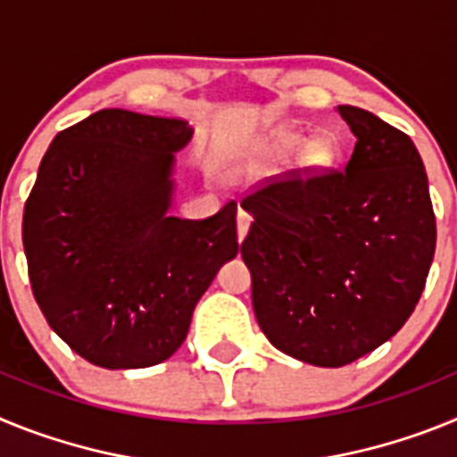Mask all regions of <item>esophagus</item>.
<instances>
[{
    "instance_id": "1",
    "label": "esophagus",
    "mask_w": 457,
    "mask_h": 457,
    "mask_svg": "<svg viewBox=\"0 0 457 457\" xmlns=\"http://www.w3.org/2000/svg\"><path fill=\"white\" fill-rule=\"evenodd\" d=\"M249 224H252V217L245 212V210H237V240H245V236H247L249 231Z\"/></svg>"
}]
</instances>
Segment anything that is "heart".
Returning a JSON list of instances; mask_svg holds the SVG:
<instances>
[{"label":"heart","mask_w":457,"mask_h":457,"mask_svg":"<svg viewBox=\"0 0 457 457\" xmlns=\"http://www.w3.org/2000/svg\"><path fill=\"white\" fill-rule=\"evenodd\" d=\"M302 137L300 135H288L277 144V153L278 155H286V153L295 151V148L302 144ZM334 162V148L329 141L325 139H318L313 144L304 148V164L309 169H325Z\"/></svg>","instance_id":"b5f03b06"}]
</instances>
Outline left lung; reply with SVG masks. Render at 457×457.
<instances>
[{
    "label": "left lung",
    "mask_w": 457,
    "mask_h": 457,
    "mask_svg": "<svg viewBox=\"0 0 457 457\" xmlns=\"http://www.w3.org/2000/svg\"><path fill=\"white\" fill-rule=\"evenodd\" d=\"M354 151L343 171L288 173L242 199L256 320L274 348L338 369L389 341L435 256L433 201L405 132L338 104Z\"/></svg>",
    "instance_id": "8db88e82"
}]
</instances>
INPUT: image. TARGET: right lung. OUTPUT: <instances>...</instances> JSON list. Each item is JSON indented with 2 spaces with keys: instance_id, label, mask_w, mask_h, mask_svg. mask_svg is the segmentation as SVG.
<instances>
[{
  "instance_id": "1",
  "label": "right lung",
  "mask_w": 457,
  "mask_h": 457,
  "mask_svg": "<svg viewBox=\"0 0 457 457\" xmlns=\"http://www.w3.org/2000/svg\"><path fill=\"white\" fill-rule=\"evenodd\" d=\"M187 120L100 109L54 137L24 204L22 245L47 325L100 369H146L183 345L196 302L237 253L236 201L169 215Z\"/></svg>"
}]
</instances>
